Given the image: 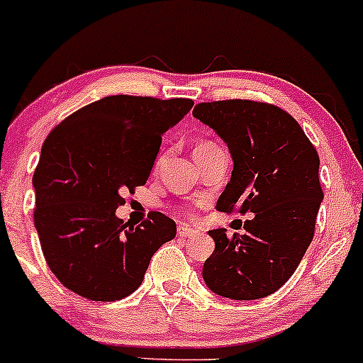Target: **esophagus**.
I'll return each instance as SVG.
<instances>
[{
    "mask_svg": "<svg viewBox=\"0 0 363 363\" xmlns=\"http://www.w3.org/2000/svg\"><path fill=\"white\" fill-rule=\"evenodd\" d=\"M199 231L194 230V228H190L189 225H180L178 226V236H182V238H194V236H197Z\"/></svg>",
    "mask_w": 363,
    "mask_h": 363,
    "instance_id": "34e87169",
    "label": "esophagus"
}]
</instances>
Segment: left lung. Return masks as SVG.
<instances>
[{
    "label": "left lung",
    "instance_id": "left-lung-1",
    "mask_svg": "<svg viewBox=\"0 0 363 363\" xmlns=\"http://www.w3.org/2000/svg\"><path fill=\"white\" fill-rule=\"evenodd\" d=\"M192 115L223 138L233 160L216 209L254 214L243 223L245 235L207 231L216 248L202 278L225 298H264L290 279L313 238L324 199L317 150L295 118L272 104L201 103Z\"/></svg>",
    "mask_w": 363,
    "mask_h": 363
}]
</instances>
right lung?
<instances>
[{
  "label": "right lung",
  "mask_w": 363,
  "mask_h": 363,
  "mask_svg": "<svg viewBox=\"0 0 363 363\" xmlns=\"http://www.w3.org/2000/svg\"><path fill=\"white\" fill-rule=\"evenodd\" d=\"M190 99L108 96L65 118L40 149L32 185L43 254L63 286L115 302L140 286L150 257L177 236V223L149 213L140 226L116 216L121 192L145 185L162 133Z\"/></svg>",
  "instance_id": "1"
}]
</instances>
